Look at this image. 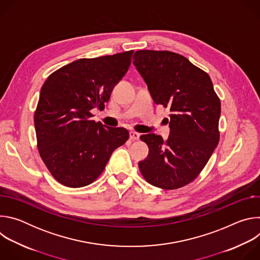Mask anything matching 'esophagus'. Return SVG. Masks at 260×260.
I'll return each mask as SVG.
<instances>
[{
	"label": "esophagus",
	"mask_w": 260,
	"mask_h": 260,
	"mask_svg": "<svg viewBox=\"0 0 260 260\" xmlns=\"http://www.w3.org/2000/svg\"><path fill=\"white\" fill-rule=\"evenodd\" d=\"M129 138L133 141H137L140 139V134L136 133V132H129Z\"/></svg>",
	"instance_id": "1"
}]
</instances>
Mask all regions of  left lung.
I'll list each match as a JSON object with an SVG mask.
<instances>
[{
	"instance_id": "left-lung-1",
	"label": "left lung",
	"mask_w": 260,
	"mask_h": 260,
	"mask_svg": "<svg viewBox=\"0 0 260 260\" xmlns=\"http://www.w3.org/2000/svg\"><path fill=\"white\" fill-rule=\"evenodd\" d=\"M134 57L153 102L171 111L167 141L155 134L140 137L149 147L140 171L153 186L183 187L199 176L218 145L220 100L208 74L181 54L139 50Z\"/></svg>"
}]
</instances>
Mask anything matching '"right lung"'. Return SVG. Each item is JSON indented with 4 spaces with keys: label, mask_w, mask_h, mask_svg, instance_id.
Wrapping results in <instances>:
<instances>
[{
    "label": "right lung",
    "mask_w": 260,
    "mask_h": 260,
    "mask_svg": "<svg viewBox=\"0 0 260 260\" xmlns=\"http://www.w3.org/2000/svg\"><path fill=\"white\" fill-rule=\"evenodd\" d=\"M134 50L96 58H80L46 79L35 112L41 158L56 181L78 188L92 183L128 132L91 120L92 109H104L114 86L125 75Z\"/></svg>",
    "instance_id": "1"
}]
</instances>
